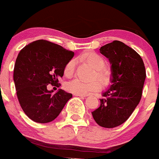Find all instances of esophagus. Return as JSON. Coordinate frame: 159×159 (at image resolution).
<instances>
[{
	"mask_svg": "<svg viewBox=\"0 0 159 159\" xmlns=\"http://www.w3.org/2000/svg\"><path fill=\"white\" fill-rule=\"evenodd\" d=\"M73 95H75V96H80V97H86L87 96L86 95H82V94H78V93H74Z\"/></svg>",
	"mask_w": 159,
	"mask_h": 159,
	"instance_id": "1",
	"label": "esophagus"
}]
</instances>
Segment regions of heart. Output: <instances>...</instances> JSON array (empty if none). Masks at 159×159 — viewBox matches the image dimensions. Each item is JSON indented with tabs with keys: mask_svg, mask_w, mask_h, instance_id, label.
I'll return each mask as SVG.
<instances>
[{
	"mask_svg": "<svg viewBox=\"0 0 159 159\" xmlns=\"http://www.w3.org/2000/svg\"><path fill=\"white\" fill-rule=\"evenodd\" d=\"M81 60H84L93 66L96 69V75L102 85L107 86L111 82L110 71L104 67L106 60L102 56L94 52H87L80 57ZM75 62L74 60H69L66 64L64 69V73L66 76H71L75 71ZM101 84L99 81L94 80L90 83H85L78 79H74L66 84V89L72 93L86 95L91 92H95L101 89Z\"/></svg>",
	"mask_w": 159,
	"mask_h": 159,
	"instance_id": "obj_1",
	"label": "heart"
}]
</instances>
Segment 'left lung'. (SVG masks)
Masks as SVG:
<instances>
[{
    "mask_svg": "<svg viewBox=\"0 0 159 159\" xmlns=\"http://www.w3.org/2000/svg\"><path fill=\"white\" fill-rule=\"evenodd\" d=\"M99 51L111 64L112 84L92 114L100 127L114 128L127 121L139 103L147 75L145 66L134 49L119 40L102 46Z\"/></svg>",
    "mask_w": 159,
    "mask_h": 159,
    "instance_id": "obj_1",
    "label": "left lung"
}]
</instances>
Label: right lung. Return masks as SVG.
I'll return each instance as SVG.
<instances>
[{"instance_id":"obj_1","label":"right lung","mask_w":159,"mask_h":159,"mask_svg":"<svg viewBox=\"0 0 159 159\" xmlns=\"http://www.w3.org/2000/svg\"><path fill=\"white\" fill-rule=\"evenodd\" d=\"M74 52L45 40L30 43L20 50L16 60L13 80L16 95L25 115L36 123H47L60 115L72 97L60 89H47L52 84L60 87L58 79Z\"/></svg>"}]
</instances>
